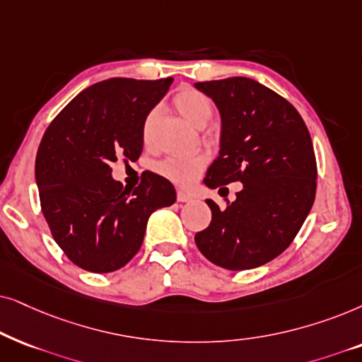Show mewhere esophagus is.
I'll list each match as a JSON object with an SVG mask.
<instances>
[{
  "label": "esophagus",
  "mask_w": 362,
  "mask_h": 362,
  "mask_svg": "<svg viewBox=\"0 0 362 362\" xmlns=\"http://www.w3.org/2000/svg\"><path fill=\"white\" fill-rule=\"evenodd\" d=\"M192 199V195L189 192H184V190H178L177 192V200L178 202H189Z\"/></svg>",
  "instance_id": "esophagus-1"
}]
</instances>
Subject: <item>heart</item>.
Instances as JSON below:
<instances>
[{
  "label": "heart",
  "instance_id": "1",
  "mask_svg": "<svg viewBox=\"0 0 362 362\" xmlns=\"http://www.w3.org/2000/svg\"><path fill=\"white\" fill-rule=\"evenodd\" d=\"M173 105H175V109L182 117L189 120L192 125L200 129L209 124V120L214 117L215 112L214 103H211L209 95L192 88L178 90L175 98H173ZM153 120H156V110H151V112L146 115V119H144L142 125V136L146 142L148 141V137H151ZM158 168H160L163 175H167L170 180L175 182V184L189 185L199 177L202 168H204V158L199 156H173L165 158Z\"/></svg>",
  "mask_w": 362,
  "mask_h": 362
}]
</instances>
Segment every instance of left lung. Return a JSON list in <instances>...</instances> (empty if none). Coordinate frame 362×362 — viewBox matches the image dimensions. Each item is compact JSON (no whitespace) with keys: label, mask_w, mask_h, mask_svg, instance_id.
I'll list each match as a JSON object with an SVG mask.
<instances>
[{"label":"left lung","mask_w":362,"mask_h":362,"mask_svg":"<svg viewBox=\"0 0 362 362\" xmlns=\"http://www.w3.org/2000/svg\"><path fill=\"white\" fill-rule=\"evenodd\" d=\"M195 88L214 100L221 117L220 153L205 185L243 184L235 202L225 199L223 209L205 200L211 221L195 235V243L216 267H262L290 247L315 202L310 132L286 99L255 79L228 77Z\"/></svg>","instance_id":"1"}]
</instances>
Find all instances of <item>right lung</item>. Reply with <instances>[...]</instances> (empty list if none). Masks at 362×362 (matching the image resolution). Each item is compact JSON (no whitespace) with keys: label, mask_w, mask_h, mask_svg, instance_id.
Returning a JSON list of instances; mask_svg holds the SVG:
<instances>
[{"label":"right lung","mask_w":362,"mask_h":362,"mask_svg":"<svg viewBox=\"0 0 362 362\" xmlns=\"http://www.w3.org/2000/svg\"><path fill=\"white\" fill-rule=\"evenodd\" d=\"M172 77H112L77 94L46 129L36 156L42 215L66 257L93 273L122 268L142 247L147 220L175 202L167 178L146 172L127 190L110 163L142 153V125Z\"/></svg>","instance_id":"right-lung-1"}]
</instances>
